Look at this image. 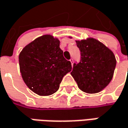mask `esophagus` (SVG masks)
<instances>
[{
    "label": "esophagus",
    "instance_id": "1",
    "mask_svg": "<svg viewBox=\"0 0 128 128\" xmlns=\"http://www.w3.org/2000/svg\"><path fill=\"white\" fill-rule=\"evenodd\" d=\"M70 61V62H71V64H72H72H73V59H72V58H71Z\"/></svg>",
    "mask_w": 128,
    "mask_h": 128
}]
</instances>
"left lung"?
Returning a JSON list of instances; mask_svg holds the SVG:
<instances>
[{
  "label": "left lung",
  "instance_id": "obj_1",
  "mask_svg": "<svg viewBox=\"0 0 128 128\" xmlns=\"http://www.w3.org/2000/svg\"><path fill=\"white\" fill-rule=\"evenodd\" d=\"M80 60L73 64L72 76L79 88L88 94L100 92L112 79L116 58L111 50L94 38L76 41Z\"/></svg>",
  "mask_w": 128,
  "mask_h": 128
}]
</instances>
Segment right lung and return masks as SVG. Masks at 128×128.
<instances>
[{"instance_id": "right-lung-1", "label": "right lung", "mask_w": 128, "mask_h": 128, "mask_svg": "<svg viewBox=\"0 0 128 128\" xmlns=\"http://www.w3.org/2000/svg\"><path fill=\"white\" fill-rule=\"evenodd\" d=\"M60 41L51 35L38 38L22 49L19 56L20 72L27 87L40 96L56 93L71 62L64 58Z\"/></svg>"}]
</instances>
